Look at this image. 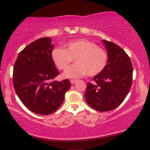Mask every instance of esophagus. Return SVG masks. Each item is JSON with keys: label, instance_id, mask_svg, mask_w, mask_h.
<instances>
[{"label": "esophagus", "instance_id": "esophagus-1", "mask_svg": "<svg viewBox=\"0 0 150 150\" xmlns=\"http://www.w3.org/2000/svg\"><path fill=\"white\" fill-rule=\"evenodd\" d=\"M70 81H71V83L72 84H74L77 81V80H76V79H71Z\"/></svg>", "mask_w": 150, "mask_h": 150}]
</instances>
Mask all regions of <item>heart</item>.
<instances>
[{"mask_svg":"<svg viewBox=\"0 0 150 150\" xmlns=\"http://www.w3.org/2000/svg\"><path fill=\"white\" fill-rule=\"evenodd\" d=\"M74 58L77 64L68 69ZM51 58L58 69H68L64 76L69 78L98 75L105 69L108 61V55L104 49L85 39L69 42L66 44L65 49L55 47L51 52Z\"/></svg>","mask_w":150,"mask_h":150,"instance_id":"heart-1","label":"heart"}]
</instances>
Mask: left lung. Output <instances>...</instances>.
I'll list each match as a JSON object with an SVG mask.
<instances>
[{
  "label": "left lung",
  "instance_id": "obj_1",
  "mask_svg": "<svg viewBox=\"0 0 150 150\" xmlns=\"http://www.w3.org/2000/svg\"><path fill=\"white\" fill-rule=\"evenodd\" d=\"M108 55L105 69L87 83L85 100L90 107L105 112L116 108L127 96L132 84L133 67L130 58L121 47L103 40Z\"/></svg>",
  "mask_w": 150,
  "mask_h": 150
}]
</instances>
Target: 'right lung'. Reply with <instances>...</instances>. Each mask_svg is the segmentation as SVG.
I'll return each instance as SVG.
<instances>
[{
  "label": "right lung",
  "instance_id": "1",
  "mask_svg": "<svg viewBox=\"0 0 150 150\" xmlns=\"http://www.w3.org/2000/svg\"><path fill=\"white\" fill-rule=\"evenodd\" d=\"M52 48L50 38H40L18 53L13 66L16 95L27 108L39 115L56 111L71 86L69 79L53 80L59 71L51 58Z\"/></svg>",
  "mask_w": 150,
  "mask_h": 150
}]
</instances>
